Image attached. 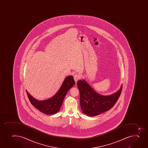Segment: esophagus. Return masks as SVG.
<instances>
[{
    "instance_id": "obj_1",
    "label": "esophagus",
    "mask_w": 148,
    "mask_h": 148,
    "mask_svg": "<svg viewBox=\"0 0 148 148\" xmlns=\"http://www.w3.org/2000/svg\"><path fill=\"white\" fill-rule=\"evenodd\" d=\"M73 77H74V80H75V82H77L78 80L80 79L81 78V75L78 74V73L75 74L74 75H73Z\"/></svg>"
}]
</instances>
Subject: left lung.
I'll list each match as a JSON object with an SVG mask.
<instances>
[{
	"instance_id": "1",
	"label": "left lung",
	"mask_w": 148,
	"mask_h": 148,
	"mask_svg": "<svg viewBox=\"0 0 148 148\" xmlns=\"http://www.w3.org/2000/svg\"><path fill=\"white\" fill-rule=\"evenodd\" d=\"M77 86L80 94V104L82 111L89 116L98 115L111 109L121 94L123 85L115 93L102 95L95 92L84 80H79Z\"/></svg>"
}]
</instances>
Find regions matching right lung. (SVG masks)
<instances>
[{
	"mask_svg": "<svg viewBox=\"0 0 148 148\" xmlns=\"http://www.w3.org/2000/svg\"><path fill=\"white\" fill-rule=\"evenodd\" d=\"M75 84L72 76L66 77L56 95L51 98L43 101L36 99L27 91V95L32 105L40 112L49 115L56 114L59 111L67 92Z\"/></svg>",
	"mask_w": 148,
	"mask_h": 148,
	"instance_id": "1",
	"label": "right lung"
}]
</instances>
